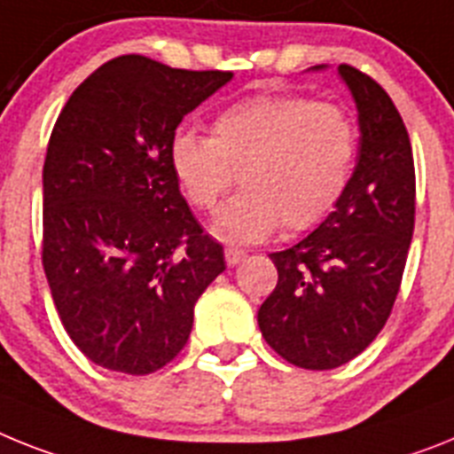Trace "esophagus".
Returning a JSON list of instances; mask_svg holds the SVG:
<instances>
[{
    "label": "esophagus",
    "instance_id": "esophagus-1",
    "mask_svg": "<svg viewBox=\"0 0 454 454\" xmlns=\"http://www.w3.org/2000/svg\"><path fill=\"white\" fill-rule=\"evenodd\" d=\"M243 259H246L243 250H239V247H224V262H227V266H236Z\"/></svg>",
    "mask_w": 454,
    "mask_h": 454
}]
</instances>
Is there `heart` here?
Returning a JSON list of instances; mask_svg holds the SVG:
<instances>
[{"mask_svg":"<svg viewBox=\"0 0 454 454\" xmlns=\"http://www.w3.org/2000/svg\"><path fill=\"white\" fill-rule=\"evenodd\" d=\"M358 153L347 107L308 96H250L224 107L213 135L184 128L169 142L174 176L188 200L213 211L239 179L243 188L213 223L223 241L257 243L282 223L309 230L344 197Z\"/></svg>","mask_w":454,"mask_h":454,"instance_id":"heart-1","label":"heart"}]
</instances>
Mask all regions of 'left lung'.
<instances>
[{"label": "left lung", "instance_id": "obj_1", "mask_svg": "<svg viewBox=\"0 0 454 454\" xmlns=\"http://www.w3.org/2000/svg\"><path fill=\"white\" fill-rule=\"evenodd\" d=\"M338 73L358 110V160L328 218L270 254L278 285L257 315L269 347L303 370L344 365L381 333L416 218V169L400 112L370 75L347 64Z\"/></svg>", "mask_w": 454, "mask_h": 454}]
</instances>
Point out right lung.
<instances>
[{"label":"right lung","mask_w":454,"mask_h":454,"mask_svg":"<svg viewBox=\"0 0 454 454\" xmlns=\"http://www.w3.org/2000/svg\"><path fill=\"white\" fill-rule=\"evenodd\" d=\"M139 54L107 61L73 91L43 165V269L68 338L123 374L168 365L197 298L224 270L179 190L169 142L230 82Z\"/></svg>","instance_id":"obj_1"}]
</instances>
